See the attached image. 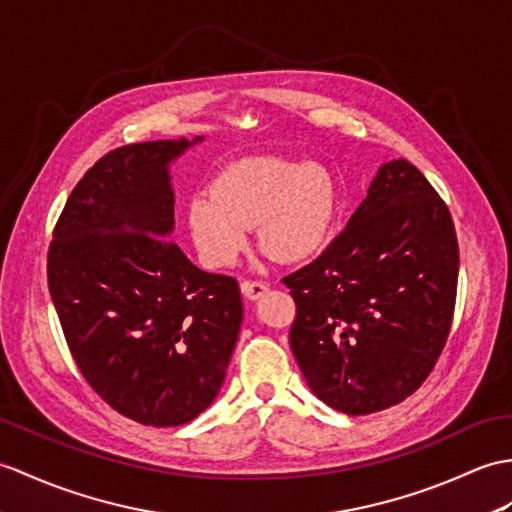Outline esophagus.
I'll return each mask as SVG.
<instances>
[{"instance_id": "1", "label": "esophagus", "mask_w": 512, "mask_h": 512, "mask_svg": "<svg viewBox=\"0 0 512 512\" xmlns=\"http://www.w3.org/2000/svg\"><path fill=\"white\" fill-rule=\"evenodd\" d=\"M268 292V285L264 281H242V294L248 296V299L255 301L259 296H264Z\"/></svg>"}]
</instances>
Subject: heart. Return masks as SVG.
Masks as SVG:
<instances>
[{
	"mask_svg": "<svg viewBox=\"0 0 512 512\" xmlns=\"http://www.w3.org/2000/svg\"><path fill=\"white\" fill-rule=\"evenodd\" d=\"M336 181L320 165L244 159L213 178L187 207V227L205 264L231 266L257 227L261 251L299 261L325 244L336 218Z\"/></svg>",
	"mask_w": 512,
	"mask_h": 512,
	"instance_id": "heart-1",
	"label": "heart"
}]
</instances>
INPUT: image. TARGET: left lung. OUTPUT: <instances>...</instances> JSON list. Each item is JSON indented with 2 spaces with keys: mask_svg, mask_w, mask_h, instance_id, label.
<instances>
[{
  "mask_svg": "<svg viewBox=\"0 0 512 512\" xmlns=\"http://www.w3.org/2000/svg\"><path fill=\"white\" fill-rule=\"evenodd\" d=\"M281 281L296 305L290 347L314 395L351 417L386 410L419 390L447 344L454 220L412 163L388 161L347 227Z\"/></svg>",
  "mask_w": 512,
  "mask_h": 512,
  "instance_id": "8db88e82",
  "label": "left lung"
}]
</instances>
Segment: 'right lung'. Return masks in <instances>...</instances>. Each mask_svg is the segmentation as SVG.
I'll return each instance as SVG.
<instances>
[{"label": "right lung", "mask_w": 512, "mask_h": 512, "mask_svg": "<svg viewBox=\"0 0 512 512\" xmlns=\"http://www.w3.org/2000/svg\"><path fill=\"white\" fill-rule=\"evenodd\" d=\"M187 146L106 152L69 194L47 251V285L80 375L115 412L152 427L209 408L244 314L240 283L196 268L168 237V163Z\"/></svg>", "instance_id": "add662e5"}]
</instances>
